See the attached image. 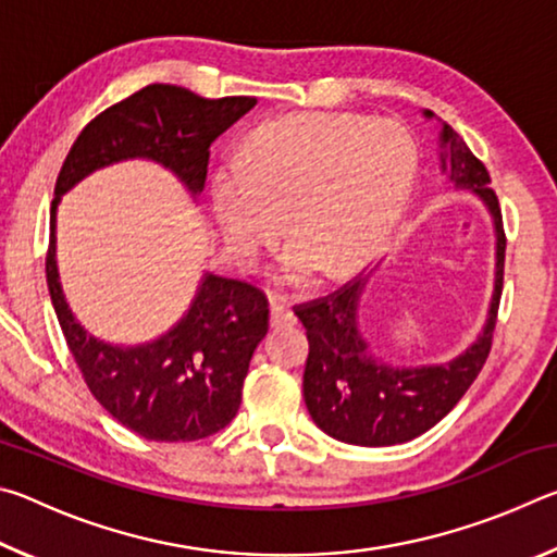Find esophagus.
Masks as SVG:
<instances>
[{"mask_svg":"<svg viewBox=\"0 0 557 557\" xmlns=\"http://www.w3.org/2000/svg\"><path fill=\"white\" fill-rule=\"evenodd\" d=\"M289 324H295V314H292V309L285 305V301L272 299V305H270V326L272 329H280V326H289Z\"/></svg>","mask_w":557,"mask_h":557,"instance_id":"esophagus-1","label":"esophagus"}]
</instances>
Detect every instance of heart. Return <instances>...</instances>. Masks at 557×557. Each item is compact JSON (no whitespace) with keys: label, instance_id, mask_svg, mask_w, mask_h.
Wrapping results in <instances>:
<instances>
[{"label":"heart","instance_id":"obj_1","mask_svg":"<svg viewBox=\"0 0 557 557\" xmlns=\"http://www.w3.org/2000/svg\"><path fill=\"white\" fill-rule=\"evenodd\" d=\"M418 149L398 122L309 112L270 120L245 139L238 162L213 174L211 201L235 260L252 265L287 219L295 240L285 277L342 275L381 248L398 225Z\"/></svg>","mask_w":557,"mask_h":557}]
</instances>
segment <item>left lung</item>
<instances>
[{
  "label": "left lung",
  "mask_w": 557,
  "mask_h": 557,
  "mask_svg": "<svg viewBox=\"0 0 557 557\" xmlns=\"http://www.w3.org/2000/svg\"><path fill=\"white\" fill-rule=\"evenodd\" d=\"M425 117L432 112L425 110ZM442 172L457 188L476 194L492 213L496 233L494 295L486 324L476 342L449 363L393 369L369 351L358 332V301L366 280L346 282L342 289L295 307L307 329L309 356L305 366V403L319 430L358 447H391L435 428L461 400L492 351L498 299L504 287L506 233L486 166L471 154L455 129L442 125Z\"/></svg>",
  "instance_id": "obj_1"
}]
</instances>
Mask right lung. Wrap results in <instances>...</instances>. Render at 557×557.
Returning <instances> with one entry per match:
<instances>
[{
	"label": "right lung",
	"instance_id": "obj_1",
	"mask_svg": "<svg viewBox=\"0 0 557 557\" xmlns=\"http://www.w3.org/2000/svg\"><path fill=\"white\" fill-rule=\"evenodd\" d=\"M256 98H201L152 83L102 110L75 139L55 178L46 282L83 381L120 425L154 442L211 437L235 418L252 351L268 334L265 292L206 272L182 317L154 342L112 346L88 334L69 309L55 265V209L81 178L122 159H152L199 196L213 139L256 108Z\"/></svg>",
	"mask_w": 557,
	"mask_h": 557
}]
</instances>
